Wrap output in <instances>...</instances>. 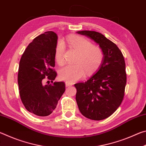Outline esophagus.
Wrapping results in <instances>:
<instances>
[{
	"instance_id": "obj_1",
	"label": "esophagus",
	"mask_w": 146,
	"mask_h": 146,
	"mask_svg": "<svg viewBox=\"0 0 146 146\" xmlns=\"http://www.w3.org/2000/svg\"><path fill=\"white\" fill-rule=\"evenodd\" d=\"M65 84H66V87H70V86H71L73 85L72 83L68 82V81H66V82H65Z\"/></svg>"
}]
</instances>
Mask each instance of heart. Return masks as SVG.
Here are the masks:
<instances>
[{
    "label": "heart",
    "mask_w": 146,
    "mask_h": 146,
    "mask_svg": "<svg viewBox=\"0 0 146 146\" xmlns=\"http://www.w3.org/2000/svg\"><path fill=\"white\" fill-rule=\"evenodd\" d=\"M68 42L71 48L78 52L75 65H68L60 70L59 77L61 80L74 82L82 78L88 73H92L97 71L102 62L104 54L100 48L92 46L90 40L82 36L71 35L68 37ZM65 44L58 40L55 48V59L59 65L64 63V54Z\"/></svg>",
    "instance_id": "heart-1"
}]
</instances>
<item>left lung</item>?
<instances>
[{
  "label": "left lung",
  "instance_id": "obj_1",
  "mask_svg": "<svg viewBox=\"0 0 146 146\" xmlns=\"http://www.w3.org/2000/svg\"><path fill=\"white\" fill-rule=\"evenodd\" d=\"M99 45L104 58L95 74L85 82L75 84L76 100L85 117L94 120L107 118L122 103L126 85L125 64L117 46L94 31H79Z\"/></svg>",
  "mask_w": 146,
  "mask_h": 146
}]
</instances>
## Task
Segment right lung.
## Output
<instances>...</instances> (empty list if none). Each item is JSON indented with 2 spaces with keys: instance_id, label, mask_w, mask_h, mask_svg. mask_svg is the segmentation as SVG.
Masks as SVG:
<instances>
[{
  "instance_id": "add662e5",
  "label": "right lung",
  "mask_w": 146,
  "mask_h": 146,
  "mask_svg": "<svg viewBox=\"0 0 146 146\" xmlns=\"http://www.w3.org/2000/svg\"><path fill=\"white\" fill-rule=\"evenodd\" d=\"M57 39L53 31L40 35L28 46L20 60V97L26 110L39 117H46L53 111L66 90L64 82H53L56 76L53 68ZM45 78L52 84L44 85Z\"/></svg>"
}]
</instances>
